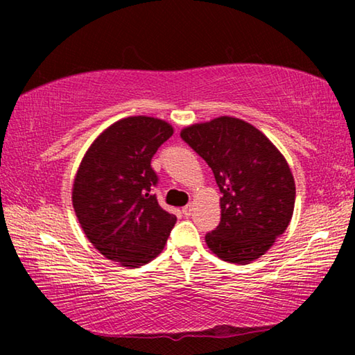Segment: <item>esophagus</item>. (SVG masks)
I'll return each instance as SVG.
<instances>
[{
  "label": "esophagus",
  "mask_w": 355,
  "mask_h": 355,
  "mask_svg": "<svg viewBox=\"0 0 355 355\" xmlns=\"http://www.w3.org/2000/svg\"><path fill=\"white\" fill-rule=\"evenodd\" d=\"M183 214H184V216H191V214H192V203H189V205L183 207Z\"/></svg>",
  "instance_id": "obj_1"
}]
</instances>
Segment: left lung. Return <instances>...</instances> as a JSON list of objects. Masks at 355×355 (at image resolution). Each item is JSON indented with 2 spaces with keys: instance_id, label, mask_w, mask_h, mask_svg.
Segmentation results:
<instances>
[{
  "instance_id": "8db88e82",
  "label": "left lung",
  "mask_w": 355,
  "mask_h": 355,
  "mask_svg": "<svg viewBox=\"0 0 355 355\" xmlns=\"http://www.w3.org/2000/svg\"><path fill=\"white\" fill-rule=\"evenodd\" d=\"M182 139L207 161L220 191V222L207 233L220 260L260 258L293 218L296 186L274 144L254 125L222 116L182 130Z\"/></svg>"
}]
</instances>
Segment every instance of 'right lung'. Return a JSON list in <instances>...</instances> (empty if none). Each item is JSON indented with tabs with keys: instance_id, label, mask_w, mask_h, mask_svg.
I'll return each instance as SVG.
<instances>
[{
	"instance_id": "1",
	"label": "right lung",
	"mask_w": 355,
	"mask_h": 355,
	"mask_svg": "<svg viewBox=\"0 0 355 355\" xmlns=\"http://www.w3.org/2000/svg\"><path fill=\"white\" fill-rule=\"evenodd\" d=\"M172 135L164 120L122 119L94 141L76 172L71 202L83 232L101 255L125 268L158 257L177 222L152 194L158 175L150 166Z\"/></svg>"
}]
</instances>
